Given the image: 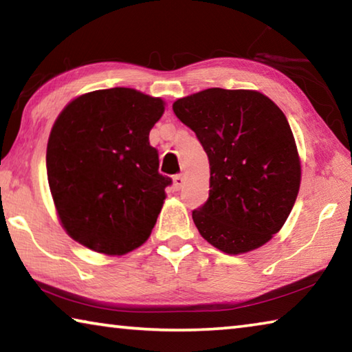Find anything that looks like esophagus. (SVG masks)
Instances as JSON below:
<instances>
[{"label":"esophagus","mask_w":352,"mask_h":352,"mask_svg":"<svg viewBox=\"0 0 352 352\" xmlns=\"http://www.w3.org/2000/svg\"><path fill=\"white\" fill-rule=\"evenodd\" d=\"M183 184H184V177L182 174H177L174 177V189L175 190H180Z\"/></svg>","instance_id":"obj_1"}]
</instances>
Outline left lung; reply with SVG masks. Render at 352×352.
Instances as JSON below:
<instances>
[{
	"label": "left lung",
	"mask_w": 352,
	"mask_h": 352,
	"mask_svg": "<svg viewBox=\"0 0 352 352\" xmlns=\"http://www.w3.org/2000/svg\"><path fill=\"white\" fill-rule=\"evenodd\" d=\"M172 109L210 160V197L192 211L201 237L226 254L264 245L283 228L300 189V157L287 118L252 90L208 88Z\"/></svg>",
	"instance_id": "1"
}]
</instances>
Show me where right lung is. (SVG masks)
I'll use <instances>...</instances> for the list:
<instances>
[{
    "label": "right lung",
    "mask_w": 352,
    "mask_h": 352,
    "mask_svg": "<svg viewBox=\"0 0 352 352\" xmlns=\"http://www.w3.org/2000/svg\"><path fill=\"white\" fill-rule=\"evenodd\" d=\"M164 102L132 88L91 91L65 107L46 148V170L67 233L121 256L152 233L172 180L158 172L148 133Z\"/></svg>",
    "instance_id": "right-lung-1"
}]
</instances>
